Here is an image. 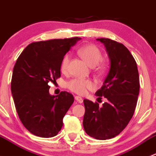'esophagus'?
I'll return each mask as SVG.
<instances>
[{"label":"esophagus","mask_w":156,"mask_h":156,"mask_svg":"<svg viewBox=\"0 0 156 156\" xmlns=\"http://www.w3.org/2000/svg\"><path fill=\"white\" fill-rule=\"evenodd\" d=\"M75 100L78 102V103H83V99L81 98V97H78V96H75Z\"/></svg>","instance_id":"1"}]
</instances>
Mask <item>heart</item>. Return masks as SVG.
Returning a JSON list of instances; mask_svg holds the SVG:
<instances>
[{
  "label": "heart",
  "instance_id": "b5f03b06",
  "mask_svg": "<svg viewBox=\"0 0 156 156\" xmlns=\"http://www.w3.org/2000/svg\"><path fill=\"white\" fill-rule=\"evenodd\" d=\"M79 56L84 59V62L89 66L94 67L101 61L102 53L100 49L94 44H87L81 47L78 51ZM69 55L65 56L61 63V72H66L68 70L69 62ZM68 88L71 91L80 95H84L87 93V90L94 88V84L90 80L74 79L68 83Z\"/></svg>",
  "mask_w": 156,
  "mask_h": 156
}]
</instances>
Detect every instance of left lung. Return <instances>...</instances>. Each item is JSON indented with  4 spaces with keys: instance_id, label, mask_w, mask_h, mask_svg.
Segmentation results:
<instances>
[{
    "instance_id": "1",
    "label": "left lung",
    "mask_w": 156,
    "mask_h": 156,
    "mask_svg": "<svg viewBox=\"0 0 156 156\" xmlns=\"http://www.w3.org/2000/svg\"><path fill=\"white\" fill-rule=\"evenodd\" d=\"M97 41L106 48L110 69L96 95L104 97L107 102L100 106L84 100L83 126L90 136L103 140L119 135L128 125L137 103L140 79L136 61L125 45L108 38Z\"/></svg>"
}]
</instances>
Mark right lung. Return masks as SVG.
<instances>
[{"label":"right lung","mask_w":156,"mask_h":156,"mask_svg":"<svg viewBox=\"0 0 156 156\" xmlns=\"http://www.w3.org/2000/svg\"><path fill=\"white\" fill-rule=\"evenodd\" d=\"M80 37L34 42L24 49L16 62L11 92L20 121L35 136L49 138L57 135L62 120L74 102L73 95L62 91L50 95L49 82L60 77L66 53Z\"/></svg>","instance_id":"right-lung-1"}]
</instances>
